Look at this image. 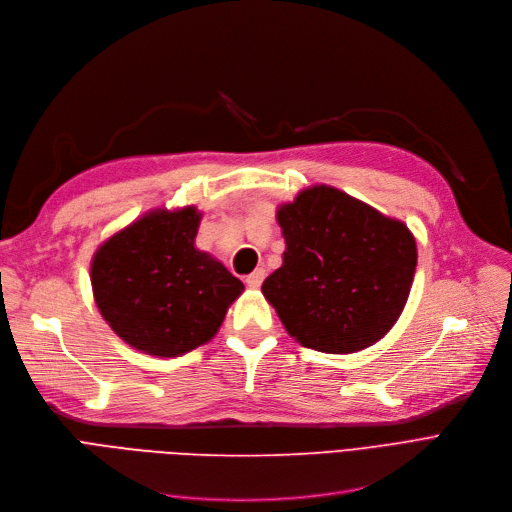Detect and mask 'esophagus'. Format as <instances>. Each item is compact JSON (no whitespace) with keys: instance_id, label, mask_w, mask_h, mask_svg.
I'll return each instance as SVG.
<instances>
[{"instance_id":"1","label":"esophagus","mask_w":512,"mask_h":512,"mask_svg":"<svg viewBox=\"0 0 512 512\" xmlns=\"http://www.w3.org/2000/svg\"><path fill=\"white\" fill-rule=\"evenodd\" d=\"M264 269H256L254 273H250L248 277H246V283L250 285V287H260L262 285V281H264Z\"/></svg>"}]
</instances>
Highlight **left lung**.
<instances>
[{
    "instance_id": "8db88e82",
    "label": "left lung",
    "mask_w": 512,
    "mask_h": 512,
    "mask_svg": "<svg viewBox=\"0 0 512 512\" xmlns=\"http://www.w3.org/2000/svg\"><path fill=\"white\" fill-rule=\"evenodd\" d=\"M283 264L262 294L304 348L350 354L394 327L417 269V241L396 218L314 185L277 210Z\"/></svg>"
}]
</instances>
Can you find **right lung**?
<instances>
[{
  "instance_id": "right-lung-1",
  "label": "right lung",
  "mask_w": 512,
  "mask_h": 512,
  "mask_svg": "<svg viewBox=\"0 0 512 512\" xmlns=\"http://www.w3.org/2000/svg\"><path fill=\"white\" fill-rule=\"evenodd\" d=\"M202 214L154 210L97 248L91 287L112 331L145 354L173 358L214 337L243 283L193 241Z\"/></svg>"
}]
</instances>
